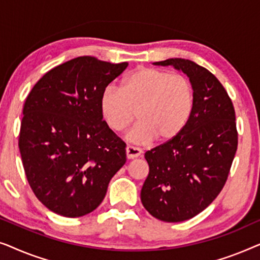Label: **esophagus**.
<instances>
[{"mask_svg": "<svg viewBox=\"0 0 260 260\" xmlns=\"http://www.w3.org/2000/svg\"><path fill=\"white\" fill-rule=\"evenodd\" d=\"M125 151H126V157L129 159L140 157V156H142V154H143L141 149H138L136 147H133V145H127Z\"/></svg>", "mask_w": 260, "mask_h": 260, "instance_id": "1", "label": "esophagus"}]
</instances>
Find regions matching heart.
<instances>
[{"instance_id": "heart-1", "label": "heart", "mask_w": 260, "mask_h": 260, "mask_svg": "<svg viewBox=\"0 0 260 260\" xmlns=\"http://www.w3.org/2000/svg\"><path fill=\"white\" fill-rule=\"evenodd\" d=\"M99 109L113 131L126 129L137 117L138 123L129 133L135 143H149L155 138L168 143L189 122L194 90L182 74L142 67L124 78L120 90L106 86L99 98Z\"/></svg>"}]
</instances>
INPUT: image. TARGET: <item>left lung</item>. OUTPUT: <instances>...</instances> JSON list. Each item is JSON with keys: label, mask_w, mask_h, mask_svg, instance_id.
<instances>
[{"label": "left lung", "mask_w": 260, "mask_h": 260, "mask_svg": "<svg viewBox=\"0 0 260 260\" xmlns=\"http://www.w3.org/2000/svg\"><path fill=\"white\" fill-rule=\"evenodd\" d=\"M154 63L182 71L194 90L184 130L144 155L149 174L142 204L156 219L180 222L208 207L225 186L238 147L236 112L221 83L205 67L181 58Z\"/></svg>", "instance_id": "1"}]
</instances>
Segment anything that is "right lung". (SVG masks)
<instances>
[{
	"mask_svg": "<svg viewBox=\"0 0 260 260\" xmlns=\"http://www.w3.org/2000/svg\"><path fill=\"white\" fill-rule=\"evenodd\" d=\"M127 67L78 56L48 71L23 106L19 148L28 183L49 211H94L126 161L125 143L99 109L102 91Z\"/></svg>",
	"mask_w": 260,
	"mask_h": 260,
	"instance_id": "1",
	"label": "right lung"
}]
</instances>
